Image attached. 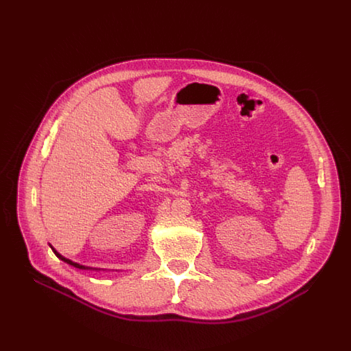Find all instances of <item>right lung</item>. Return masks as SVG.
Masks as SVG:
<instances>
[{
  "label": "right lung",
  "mask_w": 351,
  "mask_h": 351,
  "mask_svg": "<svg viewBox=\"0 0 351 351\" xmlns=\"http://www.w3.org/2000/svg\"><path fill=\"white\" fill-rule=\"evenodd\" d=\"M52 252L57 254L61 261H64V262H66L68 265H71V266H73V267H78V269H88V267H85V266H81V265H78V263H73V262H71V261H68V259H65L64 256H61L58 252H55V249H52Z\"/></svg>",
  "instance_id": "add662e5"
}]
</instances>
